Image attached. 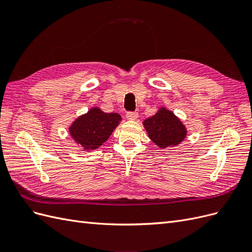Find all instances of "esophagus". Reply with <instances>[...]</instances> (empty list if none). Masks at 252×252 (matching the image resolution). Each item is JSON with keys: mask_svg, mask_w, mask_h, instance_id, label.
Listing matches in <instances>:
<instances>
[{"mask_svg": "<svg viewBox=\"0 0 252 252\" xmlns=\"http://www.w3.org/2000/svg\"><path fill=\"white\" fill-rule=\"evenodd\" d=\"M126 118H127V120L135 121V120H138V118H139V113L138 112H127Z\"/></svg>", "mask_w": 252, "mask_h": 252, "instance_id": "1", "label": "esophagus"}]
</instances>
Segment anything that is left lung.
<instances>
[{
	"label": "left lung",
	"instance_id": "obj_1",
	"mask_svg": "<svg viewBox=\"0 0 252 252\" xmlns=\"http://www.w3.org/2000/svg\"><path fill=\"white\" fill-rule=\"evenodd\" d=\"M148 138L161 149L174 148L187 136V128L183 121L165 106L158 107L150 118L143 121Z\"/></svg>",
	"mask_w": 252,
	"mask_h": 252
}]
</instances>
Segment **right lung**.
<instances>
[{
    "instance_id": "add662e5",
    "label": "right lung",
    "mask_w": 252,
    "mask_h": 252,
    "mask_svg": "<svg viewBox=\"0 0 252 252\" xmlns=\"http://www.w3.org/2000/svg\"><path fill=\"white\" fill-rule=\"evenodd\" d=\"M122 121L117 112H104L97 106H93L86 113L81 114L68 126V132L84 151L101 147L109 139Z\"/></svg>"
}]
</instances>
